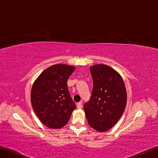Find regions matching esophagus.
<instances>
[{"instance_id":"esophagus-1","label":"esophagus","mask_w":158,"mask_h":158,"mask_svg":"<svg viewBox=\"0 0 158 158\" xmlns=\"http://www.w3.org/2000/svg\"><path fill=\"white\" fill-rule=\"evenodd\" d=\"M77 106L78 109H81L82 108V102H79L77 103Z\"/></svg>"}]
</instances>
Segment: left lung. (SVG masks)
<instances>
[{"instance_id": "left-lung-1", "label": "left lung", "mask_w": 158, "mask_h": 158, "mask_svg": "<svg viewBox=\"0 0 158 158\" xmlns=\"http://www.w3.org/2000/svg\"><path fill=\"white\" fill-rule=\"evenodd\" d=\"M93 79L92 96L83 105L89 125L105 132L115 125L125 110L127 94L119 74L105 64L90 67Z\"/></svg>"}]
</instances>
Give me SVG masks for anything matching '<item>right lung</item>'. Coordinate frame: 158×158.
Returning <instances> with one entry per match:
<instances>
[{"label":"right lung","instance_id":"right-lung-1","mask_svg":"<svg viewBox=\"0 0 158 158\" xmlns=\"http://www.w3.org/2000/svg\"><path fill=\"white\" fill-rule=\"evenodd\" d=\"M75 69L73 66L53 65L45 70L33 84L32 108L40 121L50 128L64 126L76 108L67 86Z\"/></svg>","mask_w":158,"mask_h":158}]
</instances>
